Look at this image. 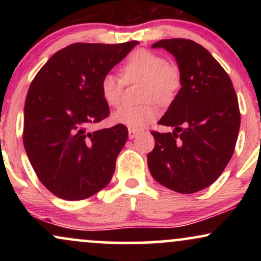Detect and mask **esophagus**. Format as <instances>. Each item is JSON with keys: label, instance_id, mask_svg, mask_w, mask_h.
I'll return each mask as SVG.
<instances>
[{"label": "esophagus", "instance_id": "1", "mask_svg": "<svg viewBox=\"0 0 261 261\" xmlns=\"http://www.w3.org/2000/svg\"><path fill=\"white\" fill-rule=\"evenodd\" d=\"M139 134L140 131L136 130V128H128V139H135Z\"/></svg>", "mask_w": 261, "mask_h": 261}]
</instances>
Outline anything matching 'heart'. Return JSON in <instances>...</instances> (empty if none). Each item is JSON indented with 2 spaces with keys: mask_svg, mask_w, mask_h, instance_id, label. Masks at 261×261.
<instances>
[{
  "mask_svg": "<svg viewBox=\"0 0 261 261\" xmlns=\"http://www.w3.org/2000/svg\"><path fill=\"white\" fill-rule=\"evenodd\" d=\"M122 81L114 73L104 74L100 81V94L109 107L120 104L122 87L125 83L142 82L141 106H122L113 114V121L128 128H142L154 121L160 109L152 102L161 106L172 103L181 88L180 68L167 62L160 54L139 49L126 59L122 66Z\"/></svg>",
  "mask_w": 261,
  "mask_h": 261,
  "instance_id": "b5f03b06",
  "label": "heart"
}]
</instances>
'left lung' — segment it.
<instances>
[{
  "instance_id": "8db88e82",
  "label": "left lung",
  "mask_w": 261,
  "mask_h": 261,
  "mask_svg": "<svg viewBox=\"0 0 261 261\" xmlns=\"http://www.w3.org/2000/svg\"><path fill=\"white\" fill-rule=\"evenodd\" d=\"M176 60L181 88L158 121L173 133L152 131L154 148L147 155L149 172L160 184L180 194L210 187L234 152L241 113L232 81L205 47L189 39H164Z\"/></svg>"
}]
</instances>
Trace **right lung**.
<instances>
[{
    "mask_svg": "<svg viewBox=\"0 0 261 261\" xmlns=\"http://www.w3.org/2000/svg\"><path fill=\"white\" fill-rule=\"evenodd\" d=\"M139 41L76 43L47 60L33 80L24 106L23 143L39 180L55 196L83 200L106 188L127 127L87 131L109 116L100 81Z\"/></svg>",
    "mask_w": 261,
    "mask_h": 261,
    "instance_id": "add662e5",
    "label": "right lung"
}]
</instances>
